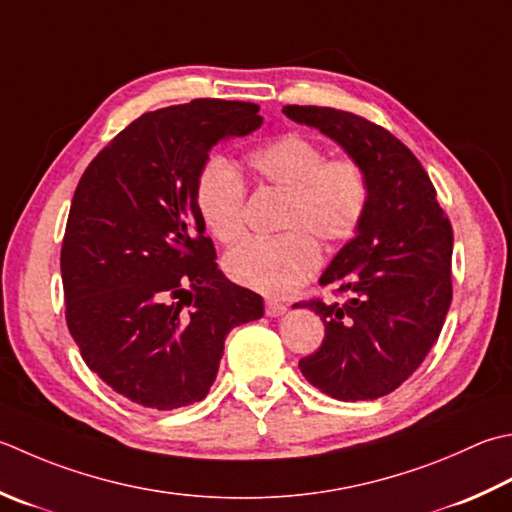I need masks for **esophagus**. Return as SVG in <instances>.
Returning <instances> with one entry per match:
<instances>
[{"label": "esophagus", "instance_id": "34e87169", "mask_svg": "<svg viewBox=\"0 0 512 512\" xmlns=\"http://www.w3.org/2000/svg\"><path fill=\"white\" fill-rule=\"evenodd\" d=\"M286 310H288V306L282 304V302H275V299H268V302H266V315L268 317H282Z\"/></svg>", "mask_w": 512, "mask_h": 512}]
</instances>
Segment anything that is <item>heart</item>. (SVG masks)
<instances>
[{"label":"heart","mask_w":512,"mask_h":512,"mask_svg":"<svg viewBox=\"0 0 512 512\" xmlns=\"http://www.w3.org/2000/svg\"><path fill=\"white\" fill-rule=\"evenodd\" d=\"M259 182L286 193L277 237H248L224 259L235 284L264 295H288L319 268V242L342 244L357 233L368 206V182L353 159H326L302 135H284L248 157ZM246 188L233 168L213 162L197 184V206L219 242H235L244 230Z\"/></svg>","instance_id":"heart-1"}]
</instances>
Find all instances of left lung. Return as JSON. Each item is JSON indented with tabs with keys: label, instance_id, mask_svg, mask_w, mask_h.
Instances as JSON below:
<instances>
[{
	"label": "left lung",
	"instance_id": "left-lung-1",
	"mask_svg": "<svg viewBox=\"0 0 512 512\" xmlns=\"http://www.w3.org/2000/svg\"><path fill=\"white\" fill-rule=\"evenodd\" d=\"M284 115L337 142L368 182L362 224L319 279L346 299L302 302L326 335L299 370L339 402L384 397L415 373L442 333L453 299V226L424 166L386 128L326 106H284Z\"/></svg>",
	"mask_w": 512,
	"mask_h": 512
}]
</instances>
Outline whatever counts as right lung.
I'll return each mask as SVG.
<instances>
[{
  "mask_svg": "<svg viewBox=\"0 0 512 512\" xmlns=\"http://www.w3.org/2000/svg\"><path fill=\"white\" fill-rule=\"evenodd\" d=\"M259 106L193 99L144 113L84 170L62 244L66 324L86 366L139 406L202 402L264 299L224 277L197 184L210 148L262 126Z\"/></svg>",
  "mask_w": 512,
  "mask_h": 512,
  "instance_id": "obj_1",
  "label": "right lung"
}]
</instances>
